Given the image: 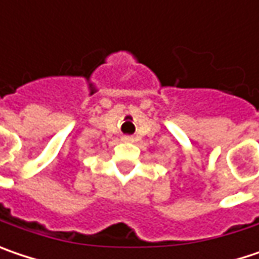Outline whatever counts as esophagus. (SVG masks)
<instances>
[{"label": "esophagus", "mask_w": 259, "mask_h": 259, "mask_svg": "<svg viewBox=\"0 0 259 259\" xmlns=\"http://www.w3.org/2000/svg\"><path fill=\"white\" fill-rule=\"evenodd\" d=\"M123 142H133L132 136H123Z\"/></svg>", "instance_id": "34e87169"}]
</instances>
